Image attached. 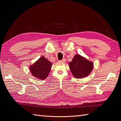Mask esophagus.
<instances>
[{"label":"esophagus","mask_w":121,"mask_h":121,"mask_svg":"<svg viewBox=\"0 0 121 121\" xmlns=\"http://www.w3.org/2000/svg\"><path fill=\"white\" fill-rule=\"evenodd\" d=\"M65 61H66V59H65V58H64V59H63L62 60H59V61H60V62H65Z\"/></svg>","instance_id":"obj_1"}]
</instances>
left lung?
I'll return each instance as SVG.
<instances>
[{"label": "left lung", "mask_w": 121, "mask_h": 121, "mask_svg": "<svg viewBox=\"0 0 121 121\" xmlns=\"http://www.w3.org/2000/svg\"><path fill=\"white\" fill-rule=\"evenodd\" d=\"M69 66L74 77L82 78L90 74L93 69V64L79 54H76L72 61L69 63Z\"/></svg>", "instance_id": "1"}]
</instances>
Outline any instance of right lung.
<instances>
[{
	"instance_id": "1",
	"label": "right lung",
	"mask_w": 121,
	"mask_h": 121,
	"mask_svg": "<svg viewBox=\"0 0 121 121\" xmlns=\"http://www.w3.org/2000/svg\"><path fill=\"white\" fill-rule=\"evenodd\" d=\"M52 64L44 56H41L30 67V70L33 76L38 79L44 80L47 78L50 71Z\"/></svg>"
}]
</instances>
